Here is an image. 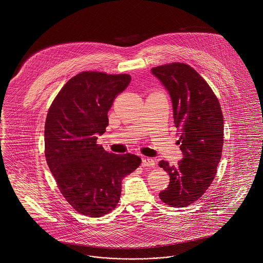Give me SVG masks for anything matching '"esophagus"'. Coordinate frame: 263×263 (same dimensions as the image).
Instances as JSON below:
<instances>
[{
	"label": "esophagus",
	"mask_w": 263,
	"mask_h": 263,
	"mask_svg": "<svg viewBox=\"0 0 263 263\" xmlns=\"http://www.w3.org/2000/svg\"><path fill=\"white\" fill-rule=\"evenodd\" d=\"M142 166L143 167H154L155 166V161L151 158H143Z\"/></svg>",
	"instance_id": "1"
}]
</instances>
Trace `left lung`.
<instances>
[{
  "instance_id": "1",
  "label": "left lung",
  "mask_w": 263,
  "mask_h": 263,
  "mask_svg": "<svg viewBox=\"0 0 263 263\" xmlns=\"http://www.w3.org/2000/svg\"><path fill=\"white\" fill-rule=\"evenodd\" d=\"M173 102L174 121L184 158L178 166L161 161L170 176L160 199L171 207H187L212 184L221 160L224 121L219 100L206 80L190 65L173 62L152 68Z\"/></svg>"
}]
</instances>
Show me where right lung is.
I'll use <instances>...</instances> for the list:
<instances>
[{
    "instance_id": "1",
    "label": "right lung",
    "mask_w": 263,
    "mask_h": 263,
    "mask_svg": "<svg viewBox=\"0 0 263 263\" xmlns=\"http://www.w3.org/2000/svg\"><path fill=\"white\" fill-rule=\"evenodd\" d=\"M128 74L83 71L54 98L45 121V158L58 189L78 213L104 216L118 206L121 180L141 158L107 153L96 143L105 133L116 97L130 82Z\"/></svg>"
}]
</instances>
